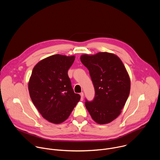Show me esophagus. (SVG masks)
<instances>
[{
    "label": "esophagus",
    "instance_id": "34e87169",
    "mask_svg": "<svg viewBox=\"0 0 160 160\" xmlns=\"http://www.w3.org/2000/svg\"><path fill=\"white\" fill-rule=\"evenodd\" d=\"M80 96H81V100L82 101V100H83V95H84V94H83V92H81V93H80Z\"/></svg>",
    "mask_w": 160,
    "mask_h": 160
}]
</instances>
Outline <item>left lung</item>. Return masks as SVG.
I'll list each match as a JSON object with an SVG mask.
<instances>
[{
  "label": "left lung",
  "instance_id": "8db88e82",
  "mask_svg": "<svg viewBox=\"0 0 160 160\" xmlns=\"http://www.w3.org/2000/svg\"><path fill=\"white\" fill-rule=\"evenodd\" d=\"M80 60L89 71L95 92L93 101L86 100L85 107L97 124H108L120 115L129 97V74L121 59L113 53L85 54Z\"/></svg>",
  "mask_w": 160,
  "mask_h": 160
}]
</instances>
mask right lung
Wrapping results in <instances>:
<instances>
[{
	"label": "right lung",
	"mask_w": 160,
	"mask_h": 160,
	"mask_svg": "<svg viewBox=\"0 0 160 160\" xmlns=\"http://www.w3.org/2000/svg\"><path fill=\"white\" fill-rule=\"evenodd\" d=\"M75 59V56L54 55L33 68L28 83L29 95L42 118L51 123L66 121L80 99L68 75Z\"/></svg>",
	"instance_id": "obj_1"
}]
</instances>
